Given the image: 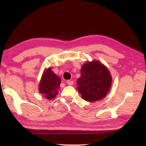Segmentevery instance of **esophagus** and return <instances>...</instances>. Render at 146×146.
<instances>
[{"label":"esophagus","mask_w":146,"mask_h":146,"mask_svg":"<svg viewBox=\"0 0 146 146\" xmlns=\"http://www.w3.org/2000/svg\"><path fill=\"white\" fill-rule=\"evenodd\" d=\"M66 83H67L68 85H70V86H71V85H73V81L68 80H67V82H66Z\"/></svg>","instance_id":"1"}]
</instances>
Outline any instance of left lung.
<instances>
[{"instance_id":"left-lung-1","label":"left lung","mask_w":146,"mask_h":146,"mask_svg":"<svg viewBox=\"0 0 146 146\" xmlns=\"http://www.w3.org/2000/svg\"><path fill=\"white\" fill-rule=\"evenodd\" d=\"M77 80L76 90L88 102L100 100L106 97L111 85V76L107 68L97 60L82 66Z\"/></svg>"}]
</instances>
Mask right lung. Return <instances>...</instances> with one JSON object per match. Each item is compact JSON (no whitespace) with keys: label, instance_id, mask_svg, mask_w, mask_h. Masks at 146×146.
Listing matches in <instances>:
<instances>
[{"label":"right lung","instance_id":"obj_1","mask_svg":"<svg viewBox=\"0 0 146 146\" xmlns=\"http://www.w3.org/2000/svg\"><path fill=\"white\" fill-rule=\"evenodd\" d=\"M61 79L54 73L50 68L45 71L39 84V92L47 99H52L58 93Z\"/></svg>","mask_w":146,"mask_h":146}]
</instances>
